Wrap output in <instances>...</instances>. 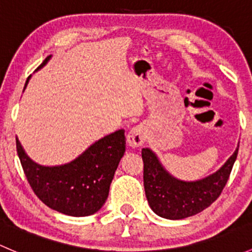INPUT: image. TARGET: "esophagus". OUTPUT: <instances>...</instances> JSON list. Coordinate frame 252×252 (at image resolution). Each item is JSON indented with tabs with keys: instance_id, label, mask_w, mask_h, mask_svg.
I'll list each match as a JSON object with an SVG mask.
<instances>
[{
	"instance_id": "obj_1",
	"label": "esophagus",
	"mask_w": 252,
	"mask_h": 252,
	"mask_svg": "<svg viewBox=\"0 0 252 252\" xmlns=\"http://www.w3.org/2000/svg\"><path fill=\"white\" fill-rule=\"evenodd\" d=\"M145 141V133L140 126H134L126 135V142L133 149H138L140 147Z\"/></svg>"
}]
</instances>
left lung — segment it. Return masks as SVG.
<instances>
[{
  "label": "left lung",
  "instance_id": "1",
  "mask_svg": "<svg viewBox=\"0 0 252 252\" xmlns=\"http://www.w3.org/2000/svg\"><path fill=\"white\" fill-rule=\"evenodd\" d=\"M238 149L239 145L217 172L195 182L173 177L152 150L142 149L144 188L151 210L167 220H184L204 211L217 200L227 184Z\"/></svg>",
  "mask_w": 252,
  "mask_h": 252
}]
</instances>
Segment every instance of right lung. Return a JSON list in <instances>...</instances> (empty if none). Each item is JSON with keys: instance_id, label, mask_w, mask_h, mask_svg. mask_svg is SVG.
Returning a JSON list of instances; mask_svg holds the SVG:
<instances>
[{"instance_id": "1", "label": "right lung", "mask_w": 252, "mask_h": 252, "mask_svg": "<svg viewBox=\"0 0 252 252\" xmlns=\"http://www.w3.org/2000/svg\"><path fill=\"white\" fill-rule=\"evenodd\" d=\"M52 56L40 64L41 69ZM27 79L24 90L29 83ZM17 152L30 187L52 210L73 217L97 212L106 202L119 161L126 152L123 129L88 147L80 156L61 166H41L32 161L17 139Z\"/></svg>"}]
</instances>
